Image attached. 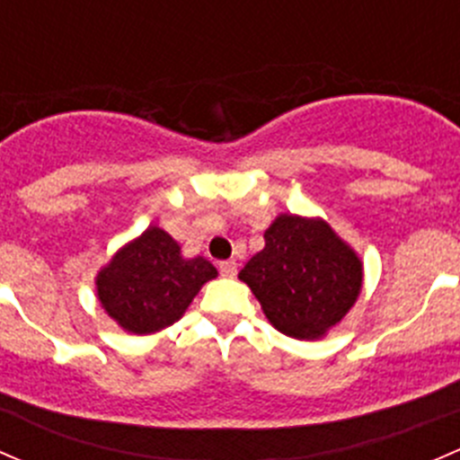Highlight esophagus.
Wrapping results in <instances>:
<instances>
[{
    "instance_id": "esophagus-1",
    "label": "esophagus",
    "mask_w": 460,
    "mask_h": 460,
    "mask_svg": "<svg viewBox=\"0 0 460 460\" xmlns=\"http://www.w3.org/2000/svg\"><path fill=\"white\" fill-rule=\"evenodd\" d=\"M217 269H220V273L225 278H234L235 273H238V264H235V260H222V262L217 264Z\"/></svg>"
}]
</instances>
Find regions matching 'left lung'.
<instances>
[{
	"label": "left lung",
	"instance_id": "left-lung-1",
	"mask_svg": "<svg viewBox=\"0 0 460 460\" xmlns=\"http://www.w3.org/2000/svg\"><path fill=\"white\" fill-rule=\"evenodd\" d=\"M264 316L298 341L320 338L341 323L363 285V264L323 220L276 217L264 249L240 271Z\"/></svg>",
	"mask_w": 460,
	"mask_h": 460
}]
</instances>
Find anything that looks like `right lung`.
<instances>
[{
	"label": "right lung",
	"mask_w": 460,
	"mask_h": 460,
	"mask_svg": "<svg viewBox=\"0 0 460 460\" xmlns=\"http://www.w3.org/2000/svg\"><path fill=\"white\" fill-rule=\"evenodd\" d=\"M217 271L208 260L180 256L166 231L148 226L97 276V296L111 318L131 333H153L187 312Z\"/></svg>",
	"instance_id": "obj_1"
}]
</instances>
